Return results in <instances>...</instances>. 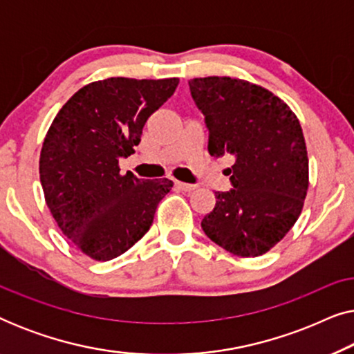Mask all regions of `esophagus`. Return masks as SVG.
<instances>
[{
    "instance_id": "obj_1",
    "label": "esophagus",
    "mask_w": 354,
    "mask_h": 354,
    "mask_svg": "<svg viewBox=\"0 0 354 354\" xmlns=\"http://www.w3.org/2000/svg\"><path fill=\"white\" fill-rule=\"evenodd\" d=\"M176 187L182 192H193L196 188V185H193V183H185V182H178V180H176Z\"/></svg>"
}]
</instances>
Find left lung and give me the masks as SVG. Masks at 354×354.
<instances>
[{
  "mask_svg": "<svg viewBox=\"0 0 354 354\" xmlns=\"http://www.w3.org/2000/svg\"><path fill=\"white\" fill-rule=\"evenodd\" d=\"M192 98L205 115L211 156L232 154L229 192L201 221L216 245L241 258L261 256L301 214L309 185L308 151L293 111L263 86L232 77L192 79Z\"/></svg>",
  "mask_w": 354,
  "mask_h": 354,
  "instance_id": "8db88e82",
  "label": "left lung"
}]
</instances>
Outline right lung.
Listing matches in <instances>:
<instances>
[{
  "label": "right lung",
  "instance_id": "1",
  "mask_svg": "<svg viewBox=\"0 0 354 354\" xmlns=\"http://www.w3.org/2000/svg\"><path fill=\"white\" fill-rule=\"evenodd\" d=\"M178 79L111 77L80 88L56 114L40 153L46 205L82 253L109 261L137 243L153 224L172 180L120 174L143 125L171 98Z\"/></svg>",
  "mask_w": 354,
  "mask_h": 354
}]
</instances>
